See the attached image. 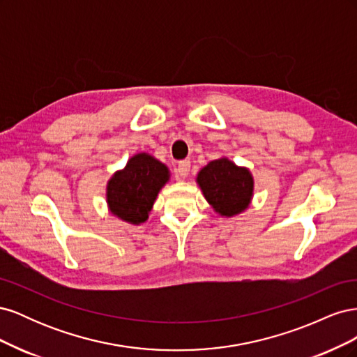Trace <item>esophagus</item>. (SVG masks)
Masks as SVG:
<instances>
[{
    "label": "esophagus",
    "mask_w": 357,
    "mask_h": 357,
    "mask_svg": "<svg viewBox=\"0 0 357 357\" xmlns=\"http://www.w3.org/2000/svg\"><path fill=\"white\" fill-rule=\"evenodd\" d=\"M177 174L181 177V178H185V177H188V174H189V171H190V162L189 160H180L178 162V165H177Z\"/></svg>",
    "instance_id": "1"
}]
</instances>
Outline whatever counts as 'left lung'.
Here are the masks:
<instances>
[{
  "label": "left lung",
  "mask_w": 357,
  "mask_h": 357,
  "mask_svg": "<svg viewBox=\"0 0 357 357\" xmlns=\"http://www.w3.org/2000/svg\"><path fill=\"white\" fill-rule=\"evenodd\" d=\"M205 199L222 215H234L247 208L253 192V178L245 168L228 159L211 160L198 174Z\"/></svg>",
  "instance_id": "obj_1"
}]
</instances>
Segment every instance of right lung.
<instances>
[{
  "label": "right lung",
  "mask_w": 357,
  "mask_h": 357,
  "mask_svg": "<svg viewBox=\"0 0 357 357\" xmlns=\"http://www.w3.org/2000/svg\"><path fill=\"white\" fill-rule=\"evenodd\" d=\"M167 180L168 168L164 164L146 153L135 155L107 186V202L112 213L135 225L146 222L158 192Z\"/></svg>",
  "instance_id": "add662e5"
}]
</instances>
